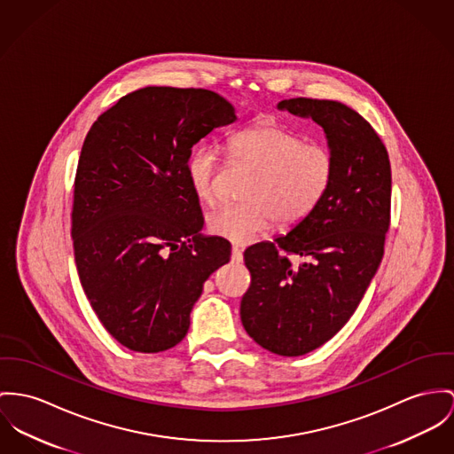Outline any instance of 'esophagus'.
<instances>
[{"label":"esophagus","instance_id":"1","mask_svg":"<svg viewBox=\"0 0 454 454\" xmlns=\"http://www.w3.org/2000/svg\"><path fill=\"white\" fill-rule=\"evenodd\" d=\"M231 261L233 262H242L244 261V254H242V248L239 245H233V248H231Z\"/></svg>","mask_w":454,"mask_h":454}]
</instances>
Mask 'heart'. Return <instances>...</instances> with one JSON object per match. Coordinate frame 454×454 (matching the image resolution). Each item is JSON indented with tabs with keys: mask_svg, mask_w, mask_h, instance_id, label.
I'll list each match as a JSON object with an SVG mask.
<instances>
[{
	"mask_svg": "<svg viewBox=\"0 0 454 454\" xmlns=\"http://www.w3.org/2000/svg\"><path fill=\"white\" fill-rule=\"evenodd\" d=\"M228 159L252 173L244 204L221 206L207 217L210 233L235 244H247L268 230L292 228L308 219L326 197L333 176V152L316 141H304L278 124H259L228 140ZM219 153L214 146H195L184 175L202 204H214L219 184Z\"/></svg>",
	"mask_w": 454,
	"mask_h": 454,
	"instance_id": "heart-1",
	"label": "heart"
}]
</instances>
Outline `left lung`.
Returning <instances> with one entry per match:
<instances>
[{"mask_svg":"<svg viewBox=\"0 0 454 454\" xmlns=\"http://www.w3.org/2000/svg\"><path fill=\"white\" fill-rule=\"evenodd\" d=\"M278 108L311 117L323 128L335 157V176L308 219L285 237L245 250L250 286L240 317L261 348L302 356L349 321L382 262L392 176L380 137L348 105L290 98ZM290 254L307 261L294 267Z\"/></svg>","mask_w":454,"mask_h":454,"instance_id":"obj_1","label":"left lung"}]
</instances>
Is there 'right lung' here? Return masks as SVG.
Masks as SVG:
<instances>
[{
	"label": "right lung",
	"instance_id": "right-lung-1",
	"mask_svg": "<svg viewBox=\"0 0 454 454\" xmlns=\"http://www.w3.org/2000/svg\"><path fill=\"white\" fill-rule=\"evenodd\" d=\"M235 108L209 90L148 86L91 126L77 162L72 242L81 285L105 330L124 348L179 344L204 281L231 245L204 237L184 162Z\"/></svg>",
	"mask_w": 454,
	"mask_h": 454
}]
</instances>
